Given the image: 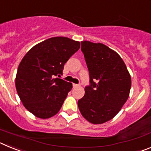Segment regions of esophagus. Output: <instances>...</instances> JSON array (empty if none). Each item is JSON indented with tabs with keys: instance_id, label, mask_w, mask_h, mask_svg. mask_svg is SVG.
Segmentation results:
<instances>
[{
	"instance_id": "obj_1",
	"label": "esophagus",
	"mask_w": 151,
	"mask_h": 151,
	"mask_svg": "<svg viewBox=\"0 0 151 151\" xmlns=\"http://www.w3.org/2000/svg\"><path fill=\"white\" fill-rule=\"evenodd\" d=\"M73 87L77 88V87H78V85H77V84H73Z\"/></svg>"
}]
</instances>
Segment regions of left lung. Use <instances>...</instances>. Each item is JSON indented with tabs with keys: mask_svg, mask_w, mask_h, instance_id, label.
<instances>
[{
	"mask_svg": "<svg viewBox=\"0 0 151 151\" xmlns=\"http://www.w3.org/2000/svg\"><path fill=\"white\" fill-rule=\"evenodd\" d=\"M81 45L90 79L85 96L78 100V108L88 122L104 123L115 116L127 101L131 76L120 56L110 47L88 41Z\"/></svg>",
	"mask_w": 151,
	"mask_h": 151,
	"instance_id": "8db88e82",
	"label": "left lung"
}]
</instances>
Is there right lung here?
<instances>
[{"label": "right lung", "mask_w": 151, "mask_h": 151, "mask_svg": "<svg viewBox=\"0 0 151 151\" xmlns=\"http://www.w3.org/2000/svg\"><path fill=\"white\" fill-rule=\"evenodd\" d=\"M80 48V43L66 37L42 41L24 56L16 77L17 93L24 106L35 116L47 119L60 110L70 82L57 78L64 64Z\"/></svg>", "instance_id": "right-lung-1"}]
</instances>
